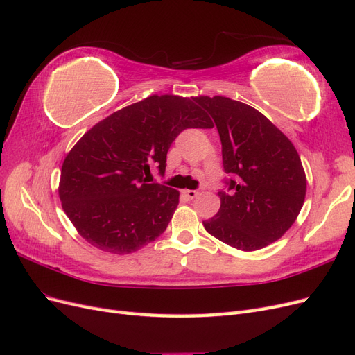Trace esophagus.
<instances>
[{
    "label": "esophagus",
    "mask_w": 355,
    "mask_h": 355,
    "mask_svg": "<svg viewBox=\"0 0 355 355\" xmlns=\"http://www.w3.org/2000/svg\"><path fill=\"white\" fill-rule=\"evenodd\" d=\"M184 196L188 198V200H194L198 197V191L196 189H185L184 191Z\"/></svg>",
    "instance_id": "34e87169"
}]
</instances>
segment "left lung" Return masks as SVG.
Wrapping results in <instances>:
<instances>
[{
  "instance_id": "obj_1",
  "label": "left lung",
  "mask_w": 355,
  "mask_h": 355,
  "mask_svg": "<svg viewBox=\"0 0 355 355\" xmlns=\"http://www.w3.org/2000/svg\"><path fill=\"white\" fill-rule=\"evenodd\" d=\"M222 144L227 173L220 209L204 220L209 234L239 250H259L283 237L304 206L306 178L293 144L259 111L222 96H200Z\"/></svg>"
}]
</instances>
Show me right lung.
I'll list each match as a JSON object with an SVG mask.
<instances>
[{
	"mask_svg": "<svg viewBox=\"0 0 355 355\" xmlns=\"http://www.w3.org/2000/svg\"><path fill=\"white\" fill-rule=\"evenodd\" d=\"M194 98L163 94L133 103L96 124L63 161L59 197L81 237L127 254L163 234L179 192L146 179L164 175L167 151L185 128H211Z\"/></svg>",
	"mask_w": 355,
	"mask_h": 355,
	"instance_id": "1",
	"label": "right lung"
}]
</instances>
